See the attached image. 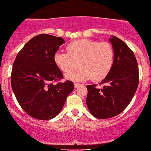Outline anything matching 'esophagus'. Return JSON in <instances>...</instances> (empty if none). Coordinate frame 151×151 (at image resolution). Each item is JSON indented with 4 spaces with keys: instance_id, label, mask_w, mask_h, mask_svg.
Listing matches in <instances>:
<instances>
[{
    "instance_id": "1",
    "label": "esophagus",
    "mask_w": 151,
    "mask_h": 151,
    "mask_svg": "<svg viewBox=\"0 0 151 151\" xmlns=\"http://www.w3.org/2000/svg\"><path fill=\"white\" fill-rule=\"evenodd\" d=\"M81 85V83H74V86H75L76 88H77L78 86H79Z\"/></svg>"
}]
</instances>
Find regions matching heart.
Wrapping results in <instances>:
<instances>
[{
  "mask_svg": "<svg viewBox=\"0 0 151 151\" xmlns=\"http://www.w3.org/2000/svg\"><path fill=\"white\" fill-rule=\"evenodd\" d=\"M66 49L68 53H55L56 66L64 73L70 72L78 65L81 67L65 76L68 80L82 81L92 78L93 81H101L109 75L114 65V48L107 42L81 39L68 44Z\"/></svg>",
  "mask_w": 151,
  "mask_h": 151,
  "instance_id": "b5f03b06",
  "label": "heart"
}]
</instances>
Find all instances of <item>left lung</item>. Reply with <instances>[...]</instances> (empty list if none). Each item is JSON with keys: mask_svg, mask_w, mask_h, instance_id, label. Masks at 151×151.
I'll list each match as a JSON object with an SVG mask.
<instances>
[{"mask_svg": "<svg viewBox=\"0 0 151 151\" xmlns=\"http://www.w3.org/2000/svg\"><path fill=\"white\" fill-rule=\"evenodd\" d=\"M114 51V65L109 75L97 84L87 85L86 105L98 119L120 114L132 100L139 84V68L134 52L123 41L112 36L109 39Z\"/></svg>", "mask_w": 151, "mask_h": 151, "instance_id": "obj_1", "label": "left lung"}]
</instances>
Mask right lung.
I'll list each match as a JSON object with an SVG mask.
<instances>
[{
	"label": "right lung",
	"mask_w": 151,
	"mask_h": 151,
	"mask_svg": "<svg viewBox=\"0 0 151 151\" xmlns=\"http://www.w3.org/2000/svg\"><path fill=\"white\" fill-rule=\"evenodd\" d=\"M65 43L62 37L41 34L34 37L17 53L12 66V88L21 108L31 117L47 120L60 112L73 83L64 76L54 55Z\"/></svg>",
	"instance_id": "1"
}]
</instances>
